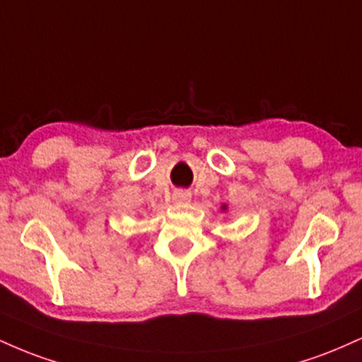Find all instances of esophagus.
<instances>
[{"instance_id": "1", "label": "esophagus", "mask_w": 362, "mask_h": 362, "mask_svg": "<svg viewBox=\"0 0 362 362\" xmlns=\"http://www.w3.org/2000/svg\"><path fill=\"white\" fill-rule=\"evenodd\" d=\"M190 199H192V195H190L189 190H177L173 194V201L175 202H190Z\"/></svg>"}]
</instances>
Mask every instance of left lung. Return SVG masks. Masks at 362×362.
I'll return each instance as SVG.
<instances>
[{
    "label": "left lung",
    "instance_id": "8db88e82",
    "mask_svg": "<svg viewBox=\"0 0 362 362\" xmlns=\"http://www.w3.org/2000/svg\"><path fill=\"white\" fill-rule=\"evenodd\" d=\"M223 209H226V206H223Z\"/></svg>",
    "mask_w": 362,
    "mask_h": 362
}]
</instances>
